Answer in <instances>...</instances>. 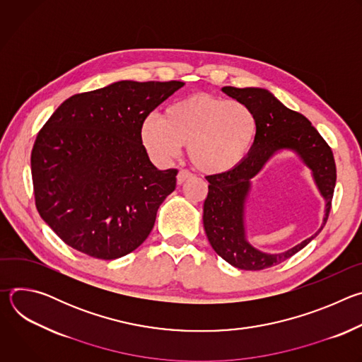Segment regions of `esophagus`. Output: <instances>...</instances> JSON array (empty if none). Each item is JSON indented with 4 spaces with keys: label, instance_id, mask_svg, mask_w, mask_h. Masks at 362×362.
<instances>
[{
    "label": "esophagus",
    "instance_id": "34e87169",
    "mask_svg": "<svg viewBox=\"0 0 362 362\" xmlns=\"http://www.w3.org/2000/svg\"><path fill=\"white\" fill-rule=\"evenodd\" d=\"M192 176H193V175H192L189 170H180V172L177 173V185L185 183V182L189 180Z\"/></svg>",
    "mask_w": 362,
    "mask_h": 362
}]
</instances>
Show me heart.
Here are the masks:
<instances>
[{
  "instance_id": "1",
  "label": "heart",
  "mask_w": 362,
  "mask_h": 362,
  "mask_svg": "<svg viewBox=\"0 0 362 362\" xmlns=\"http://www.w3.org/2000/svg\"><path fill=\"white\" fill-rule=\"evenodd\" d=\"M256 130V117L243 103L196 94L173 103L163 117H146L140 126V140L159 162L177 158L182 146H187L196 169L219 175L246 158Z\"/></svg>"
}]
</instances>
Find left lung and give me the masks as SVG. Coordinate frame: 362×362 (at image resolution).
Here are the masks:
<instances>
[{
	"label": "left lung",
	"mask_w": 362,
	"mask_h": 362,
	"mask_svg": "<svg viewBox=\"0 0 362 362\" xmlns=\"http://www.w3.org/2000/svg\"><path fill=\"white\" fill-rule=\"evenodd\" d=\"M229 97L243 103L256 117V137L247 156L232 170L206 176L208 197L203 204V226L215 252L232 267L243 271H261L275 267L299 252L325 226L337 182L334 154L328 143L303 115L285 107L265 88H222ZM293 149L313 170L325 196L326 216L322 229L311 238L284 254H264L255 250L244 236V203L250 180L279 149Z\"/></svg>",
	"instance_id": "left-lung-1"
}]
</instances>
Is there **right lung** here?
Returning a JSON list of instances; mask_svg holds the SVG:
<instances>
[{
	"label": "right lung",
	"instance_id": "right-lung-1",
	"mask_svg": "<svg viewBox=\"0 0 362 362\" xmlns=\"http://www.w3.org/2000/svg\"><path fill=\"white\" fill-rule=\"evenodd\" d=\"M183 81H117L74 94L51 115L31 151L35 206L73 249L112 261L139 247L176 169L159 170L140 140L143 120Z\"/></svg>",
	"mask_w": 362,
	"mask_h": 362
}]
</instances>
